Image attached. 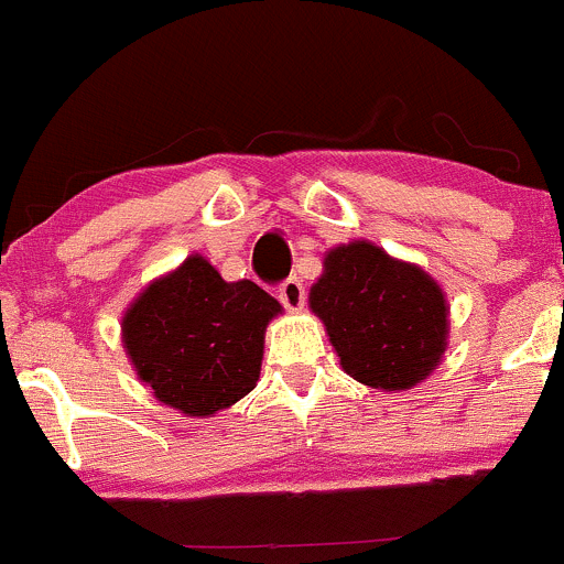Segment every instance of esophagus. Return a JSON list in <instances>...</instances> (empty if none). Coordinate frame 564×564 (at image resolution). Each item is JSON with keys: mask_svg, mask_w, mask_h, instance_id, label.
Masks as SVG:
<instances>
[{"mask_svg": "<svg viewBox=\"0 0 564 564\" xmlns=\"http://www.w3.org/2000/svg\"><path fill=\"white\" fill-rule=\"evenodd\" d=\"M276 295H280L284 310H290V312L304 310L306 293H304V284H301L299 276H290V280H284L280 284V290H276Z\"/></svg>", "mask_w": 564, "mask_h": 564, "instance_id": "obj_1", "label": "esophagus"}]
</instances>
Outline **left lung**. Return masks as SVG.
<instances>
[{"instance_id":"8db88e82","label":"left lung","mask_w":564,"mask_h":564,"mask_svg":"<svg viewBox=\"0 0 564 564\" xmlns=\"http://www.w3.org/2000/svg\"><path fill=\"white\" fill-rule=\"evenodd\" d=\"M310 310L326 326L343 370L365 387L414 389L447 350L449 304L442 284L370 241L328 249L323 274L310 288Z\"/></svg>"}]
</instances>
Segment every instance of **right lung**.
<instances>
[{"instance_id": "1", "label": "right lung", "mask_w": 564, "mask_h": 564, "mask_svg": "<svg viewBox=\"0 0 564 564\" xmlns=\"http://www.w3.org/2000/svg\"><path fill=\"white\" fill-rule=\"evenodd\" d=\"M276 315L280 301L252 280L225 282L203 254H188L126 306L122 348L159 403L205 420L258 387Z\"/></svg>"}]
</instances>
